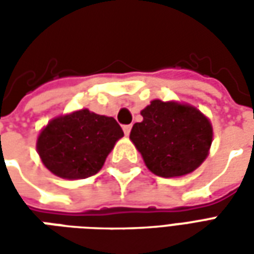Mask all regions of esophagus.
Here are the masks:
<instances>
[{
    "mask_svg": "<svg viewBox=\"0 0 254 254\" xmlns=\"http://www.w3.org/2000/svg\"><path fill=\"white\" fill-rule=\"evenodd\" d=\"M124 133H125V136H129V133L132 130V125H124Z\"/></svg>",
    "mask_w": 254,
    "mask_h": 254,
    "instance_id": "1",
    "label": "esophagus"
}]
</instances>
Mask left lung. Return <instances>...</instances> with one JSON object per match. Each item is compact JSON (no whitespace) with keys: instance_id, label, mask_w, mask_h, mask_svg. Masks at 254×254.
Masks as SVG:
<instances>
[{"instance_id":"left-lung-1","label":"left lung","mask_w":254,"mask_h":254,"mask_svg":"<svg viewBox=\"0 0 254 254\" xmlns=\"http://www.w3.org/2000/svg\"><path fill=\"white\" fill-rule=\"evenodd\" d=\"M130 140L155 176L173 178L190 174L207 159L213 130L208 117L194 106L155 99L141 110Z\"/></svg>"}]
</instances>
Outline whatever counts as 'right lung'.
<instances>
[{
  "mask_svg": "<svg viewBox=\"0 0 254 254\" xmlns=\"http://www.w3.org/2000/svg\"><path fill=\"white\" fill-rule=\"evenodd\" d=\"M122 136L121 127L113 117L81 109L53 118L39 133L36 151L54 176L83 180L103 167Z\"/></svg>",
  "mask_w": 254,
  "mask_h": 254,
  "instance_id": "add662e5",
  "label": "right lung"
}]
</instances>
